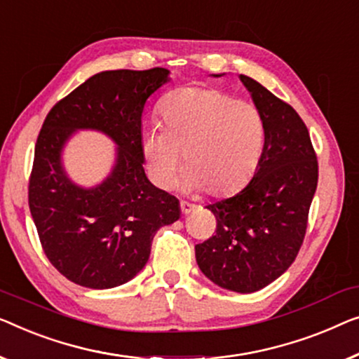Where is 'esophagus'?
<instances>
[{
	"label": "esophagus",
	"mask_w": 359,
	"mask_h": 359,
	"mask_svg": "<svg viewBox=\"0 0 359 359\" xmlns=\"http://www.w3.org/2000/svg\"><path fill=\"white\" fill-rule=\"evenodd\" d=\"M180 209H181V212H183V214H189V212L196 209V205L189 204V202H186V201H181L180 202Z\"/></svg>",
	"instance_id": "esophagus-1"
}]
</instances>
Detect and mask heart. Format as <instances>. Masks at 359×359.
I'll use <instances>...</instances> for the list:
<instances>
[{"instance_id": "obj_1", "label": "heart", "mask_w": 359, "mask_h": 359, "mask_svg": "<svg viewBox=\"0 0 359 359\" xmlns=\"http://www.w3.org/2000/svg\"><path fill=\"white\" fill-rule=\"evenodd\" d=\"M160 128L142 136V154L152 181L175 183L183 152L184 186L228 196L251 180L266 142V123L251 102L235 100L209 87H181L163 98Z\"/></svg>"}]
</instances>
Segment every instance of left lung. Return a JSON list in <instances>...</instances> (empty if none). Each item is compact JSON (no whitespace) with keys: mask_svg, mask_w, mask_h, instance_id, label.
Wrapping results in <instances>:
<instances>
[{"mask_svg":"<svg viewBox=\"0 0 359 359\" xmlns=\"http://www.w3.org/2000/svg\"><path fill=\"white\" fill-rule=\"evenodd\" d=\"M240 77L266 123V142L246 188L207 205L215 215V235L196 244V261L218 287L252 293L277 280L298 256L319 165L293 107L251 77Z\"/></svg>","mask_w":359,"mask_h":359,"instance_id":"8db88e82","label":"left lung"}]
</instances>
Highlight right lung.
<instances>
[{
    "mask_svg": "<svg viewBox=\"0 0 359 359\" xmlns=\"http://www.w3.org/2000/svg\"><path fill=\"white\" fill-rule=\"evenodd\" d=\"M170 71H103L56 103L35 144L29 207L43 252L67 280L113 288L147 264L155 233L180 218V201L145 176L141 118ZM76 128H97L118 144L111 176L86 190L67 178L60 150Z\"/></svg>",
    "mask_w": 359,
    "mask_h": 359,
    "instance_id": "right-lung-1",
    "label": "right lung"
}]
</instances>
